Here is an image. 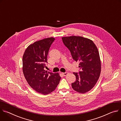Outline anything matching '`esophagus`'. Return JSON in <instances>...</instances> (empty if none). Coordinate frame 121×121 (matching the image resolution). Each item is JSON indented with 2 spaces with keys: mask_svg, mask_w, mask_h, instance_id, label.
<instances>
[{
  "mask_svg": "<svg viewBox=\"0 0 121 121\" xmlns=\"http://www.w3.org/2000/svg\"><path fill=\"white\" fill-rule=\"evenodd\" d=\"M62 74L64 76H66V75H67V74H68V73L67 72H65V73H62Z\"/></svg>",
  "mask_w": 121,
  "mask_h": 121,
  "instance_id": "34e87169",
  "label": "esophagus"
}]
</instances>
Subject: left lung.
Segmentation results:
<instances>
[{
	"label": "left lung",
	"instance_id": "8db88e82",
	"mask_svg": "<svg viewBox=\"0 0 121 121\" xmlns=\"http://www.w3.org/2000/svg\"><path fill=\"white\" fill-rule=\"evenodd\" d=\"M62 40L73 59L80 62V71L73 73L76 81L72 86L79 93H85L95 86L100 76L101 62L98 49L91 40L82 36L63 37Z\"/></svg>",
	"mask_w": 121,
	"mask_h": 121
}]
</instances>
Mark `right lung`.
I'll use <instances>...</instances> for the list:
<instances>
[{
    "instance_id": "add662e5",
    "label": "right lung",
    "mask_w": 121,
    "mask_h": 121,
    "mask_svg": "<svg viewBox=\"0 0 121 121\" xmlns=\"http://www.w3.org/2000/svg\"><path fill=\"white\" fill-rule=\"evenodd\" d=\"M54 40V38L49 37L35 42L26 49L22 57V71L27 82L44 95L54 90L61 79L58 73L44 70L49 48Z\"/></svg>"
}]
</instances>
